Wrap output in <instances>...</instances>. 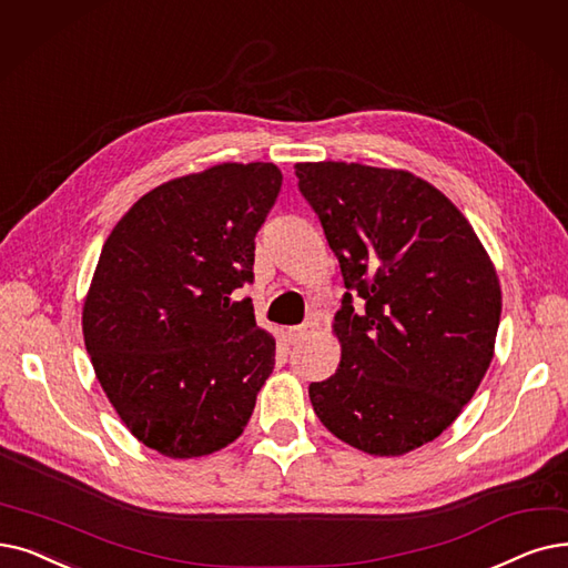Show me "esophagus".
<instances>
[{"label": "esophagus", "mask_w": 568, "mask_h": 568, "mask_svg": "<svg viewBox=\"0 0 568 568\" xmlns=\"http://www.w3.org/2000/svg\"><path fill=\"white\" fill-rule=\"evenodd\" d=\"M313 332H315V323H304V325H297V327H287L285 336H287L290 343H302L308 336H313Z\"/></svg>", "instance_id": "obj_1"}]
</instances>
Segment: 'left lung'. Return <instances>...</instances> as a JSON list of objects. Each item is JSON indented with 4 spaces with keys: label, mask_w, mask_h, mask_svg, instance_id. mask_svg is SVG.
Masks as SVG:
<instances>
[{
    "label": "left lung",
    "mask_w": 568,
    "mask_h": 568,
    "mask_svg": "<svg viewBox=\"0 0 568 568\" xmlns=\"http://www.w3.org/2000/svg\"><path fill=\"white\" fill-rule=\"evenodd\" d=\"M294 174L348 287L341 364L311 383L313 410L362 453L406 455L457 420L495 357L497 268L462 211L410 171L300 162Z\"/></svg>",
    "instance_id": "1"
}]
</instances>
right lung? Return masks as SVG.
<instances>
[{
	"label": "right lung",
	"mask_w": 568,
	"mask_h": 568,
	"mask_svg": "<svg viewBox=\"0 0 568 568\" xmlns=\"http://www.w3.org/2000/svg\"><path fill=\"white\" fill-rule=\"evenodd\" d=\"M283 185L271 162H225L143 194L109 234L83 304V338L120 420L171 459L236 440L274 372L257 327L255 234Z\"/></svg>",
	"instance_id": "add662e5"
}]
</instances>
